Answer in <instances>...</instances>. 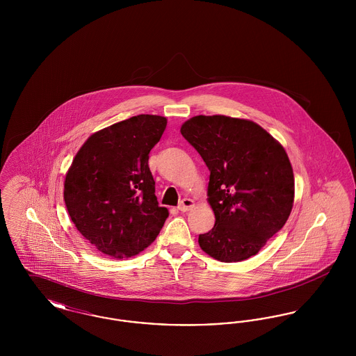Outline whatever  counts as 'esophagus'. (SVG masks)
Here are the masks:
<instances>
[{
    "label": "esophagus",
    "mask_w": 356,
    "mask_h": 356,
    "mask_svg": "<svg viewBox=\"0 0 356 356\" xmlns=\"http://www.w3.org/2000/svg\"><path fill=\"white\" fill-rule=\"evenodd\" d=\"M195 207V202L192 200V199H183L180 204H179V207H177V209L180 211V212H188L189 209H192Z\"/></svg>",
    "instance_id": "esophagus-1"
}]
</instances>
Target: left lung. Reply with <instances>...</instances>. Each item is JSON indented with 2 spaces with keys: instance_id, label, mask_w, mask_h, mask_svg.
<instances>
[{
  "instance_id": "left-lung-1",
  "label": "left lung",
  "mask_w": 356,
  "mask_h": 356,
  "mask_svg": "<svg viewBox=\"0 0 356 356\" xmlns=\"http://www.w3.org/2000/svg\"><path fill=\"white\" fill-rule=\"evenodd\" d=\"M181 135L207 164L213 228L199 236L211 257L236 263L257 254L289 218L295 180L283 145L251 120L195 116Z\"/></svg>"
}]
</instances>
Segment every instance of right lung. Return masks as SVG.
Here are the masks:
<instances>
[{"label": "right lung", "mask_w": 356, "mask_h": 356, "mask_svg": "<svg viewBox=\"0 0 356 356\" xmlns=\"http://www.w3.org/2000/svg\"><path fill=\"white\" fill-rule=\"evenodd\" d=\"M167 118L138 115L86 138L64 181L70 220L100 252L128 259L151 245L170 212L160 207L148 167Z\"/></svg>", "instance_id": "add662e5"}]
</instances>
